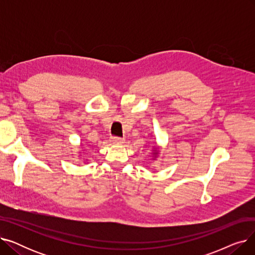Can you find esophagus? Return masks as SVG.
<instances>
[{"label": "esophagus", "instance_id": "34e87169", "mask_svg": "<svg viewBox=\"0 0 255 255\" xmlns=\"http://www.w3.org/2000/svg\"><path fill=\"white\" fill-rule=\"evenodd\" d=\"M111 141H112L113 143H115V144H122V143H124V138L114 136V137L111 138Z\"/></svg>", "mask_w": 255, "mask_h": 255}]
</instances>
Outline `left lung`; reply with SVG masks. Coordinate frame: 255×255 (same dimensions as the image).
<instances>
[{"label":"left lung","instance_id":"8db88e82","mask_svg":"<svg viewBox=\"0 0 255 255\" xmlns=\"http://www.w3.org/2000/svg\"><path fill=\"white\" fill-rule=\"evenodd\" d=\"M153 154H154V158H156V156H157V154H158V152H157V151H155V152H154V153H153Z\"/></svg>","mask_w":255,"mask_h":255}]
</instances>
